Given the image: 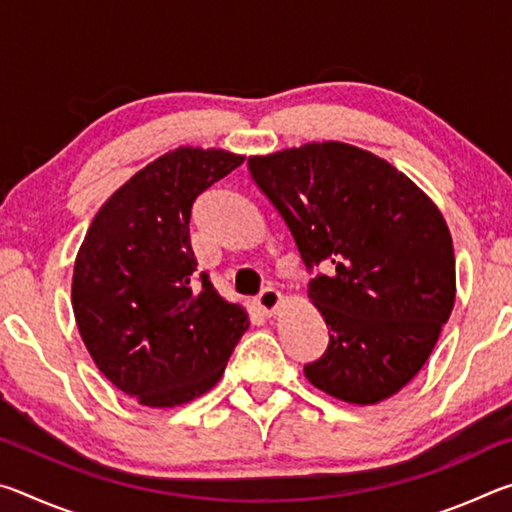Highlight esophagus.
<instances>
[{"label": "esophagus", "instance_id": "esophagus-1", "mask_svg": "<svg viewBox=\"0 0 512 512\" xmlns=\"http://www.w3.org/2000/svg\"><path fill=\"white\" fill-rule=\"evenodd\" d=\"M282 302H284V298H282L280 291L264 289L262 293H259V298H255L253 305H255L257 311H262L264 316H273V314H277V311H280Z\"/></svg>", "mask_w": 512, "mask_h": 512}]
</instances>
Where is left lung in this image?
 <instances>
[{
	"label": "left lung",
	"instance_id": "obj_1",
	"mask_svg": "<svg viewBox=\"0 0 512 512\" xmlns=\"http://www.w3.org/2000/svg\"><path fill=\"white\" fill-rule=\"evenodd\" d=\"M248 169L305 266L329 268L307 289L329 345L305 377L359 406L400 393L456 300L454 244L438 205L393 164L345 142L250 155Z\"/></svg>",
	"mask_w": 512,
	"mask_h": 512
}]
</instances>
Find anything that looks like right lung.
<instances>
[{
	"label": "right lung",
	"instance_id": "add662e5",
	"mask_svg": "<svg viewBox=\"0 0 512 512\" xmlns=\"http://www.w3.org/2000/svg\"><path fill=\"white\" fill-rule=\"evenodd\" d=\"M246 155L178 146L99 207L72 275L76 327L101 375L151 409L196 400L221 379L250 320L207 275L196 282L192 205Z\"/></svg>",
	"mask_w": 512,
	"mask_h": 512
}]
</instances>
